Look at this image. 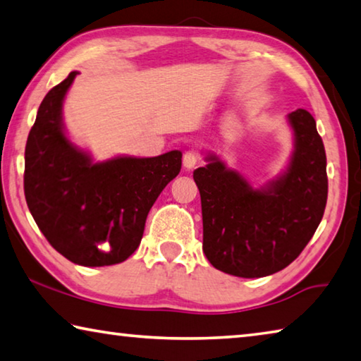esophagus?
<instances>
[{
  "instance_id": "1",
  "label": "esophagus",
  "mask_w": 361,
  "mask_h": 361,
  "mask_svg": "<svg viewBox=\"0 0 361 361\" xmlns=\"http://www.w3.org/2000/svg\"><path fill=\"white\" fill-rule=\"evenodd\" d=\"M199 162V154L195 151H186L185 156H183V167L186 170H191L195 166H197Z\"/></svg>"
}]
</instances>
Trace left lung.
Returning <instances> with one entry per match:
<instances>
[{
	"label": "left lung",
	"mask_w": 361,
	"mask_h": 361,
	"mask_svg": "<svg viewBox=\"0 0 361 361\" xmlns=\"http://www.w3.org/2000/svg\"><path fill=\"white\" fill-rule=\"evenodd\" d=\"M295 151L283 175L255 189L216 156L194 170L202 202L204 253L218 271L266 277L295 261L312 239L328 197L326 154L315 119L288 114Z\"/></svg>",
	"instance_id": "1"
}]
</instances>
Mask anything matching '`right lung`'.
<instances>
[{
  "instance_id": "add662e5",
  "label": "right lung",
  "mask_w": 361,
  "mask_h": 361,
  "mask_svg": "<svg viewBox=\"0 0 361 361\" xmlns=\"http://www.w3.org/2000/svg\"><path fill=\"white\" fill-rule=\"evenodd\" d=\"M78 71L49 90L25 146L27 205L47 242L79 266L126 261L142 242L146 216L181 170V152L92 162L65 135L62 105Z\"/></svg>"
}]
</instances>
